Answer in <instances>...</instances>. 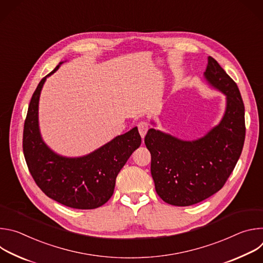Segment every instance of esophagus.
Listing matches in <instances>:
<instances>
[{
    "label": "esophagus",
    "instance_id": "34e87169",
    "mask_svg": "<svg viewBox=\"0 0 263 263\" xmlns=\"http://www.w3.org/2000/svg\"><path fill=\"white\" fill-rule=\"evenodd\" d=\"M137 127H138V131H139L140 136L143 138V137L145 136L147 130H148V123L145 122V121H142V122H140V123L137 125Z\"/></svg>",
    "mask_w": 263,
    "mask_h": 263
}]
</instances>
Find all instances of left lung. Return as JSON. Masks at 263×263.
<instances>
[{
    "label": "left lung",
    "instance_id": "obj_1",
    "mask_svg": "<svg viewBox=\"0 0 263 263\" xmlns=\"http://www.w3.org/2000/svg\"><path fill=\"white\" fill-rule=\"evenodd\" d=\"M207 60L206 79L227 96L226 114L219 125L195 141H183L155 129L144 137L156 193L175 206L200 203L221 190L243 147L245 105L239 89L214 58Z\"/></svg>",
    "mask_w": 263,
    "mask_h": 263
}]
</instances>
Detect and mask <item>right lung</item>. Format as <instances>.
I'll use <instances>...</instances> for the list:
<instances>
[{
  "mask_svg": "<svg viewBox=\"0 0 263 263\" xmlns=\"http://www.w3.org/2000/svg\"><path fill=\"white\" fill-rule=\"evenodd\" d=\"M61 63L42 79L32 96L24 125V156L35 183L49 198L74 209H95L114 195L117 177L140 145L141 137L135 127L84 157L65 158L53 153L40 134L39 101L46 78Z\"/></svg>",
  "mask_w": 263,
  "mask_h": 263,
  "instance_id": "right-lung-1",
  "label": "right lung"
}]
</instances>
